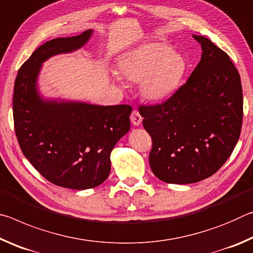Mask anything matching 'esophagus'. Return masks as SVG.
I'll list each match as a JSON object with an SVG mask.
<instances>
[{"label":"esophagus","instance_id":"34e87169","mask_svg":"<svg viewBox=\"0 0 253 253\" xmlns=\"http://www.w3.org/2000/svg\"><path fill=\"white\" fill-rule=\"evenodd\" d=\"M142 121H143V118H142V116H140V114L138 113V111H137V110L132 111L131 116H130V122H131L132 125L139 126L140 124H142Z\"/></svg>","mask_w":253,"mask_h":253}]
</instances>
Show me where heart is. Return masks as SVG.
<instances>
[{
	"mask_svg": "<svg viewBox=\"0 0 253 253\" xmlns=\"http://www.w3.org/2000/svg\"><path fill=\"white\" fill-rule=\"evenodd\" d=\"M119 75L139 81V92L145 99L158 102L178 90L187 70L182 53L163 42H144L123 52L117 58ZM119 81L117 76H113Z\"/></svg>",
	"mask_w": 253,
	"mask_h": 253,
	"instance_id": "obj_1",
	"label": "heart"
}]
</instances>
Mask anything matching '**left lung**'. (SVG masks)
<instances>
[{
    "label": "left lung",
    "mask_w": 253,
    "mask_h": 253,
    "mask_svg": "<svg viewBox=\"0 0 253 253\" xmlns=\"http://www.w3.org/2000/svg\"><path fill=\"white\" fill-rule=\"evenodd\" d=\"M201 61L174 95L139 108L152 137V172L169 184H192L216 172L241 131L243 97L237 68L224 51L202 36Z\"/></svg>",
    "instance_id": "left-lung-1"
}]
</instances>
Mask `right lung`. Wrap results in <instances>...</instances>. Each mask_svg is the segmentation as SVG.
I'll list each match as a JSON object with an SVG mask.
<instances>
[{"mask_svg":"<svg viewBox=\"0 0 253 253\" xmlns=\"http://www.w3.org/2000/svg\"><path fill=\"white\" fill-rule=\"evenodd\" d=\"M92 33L90 29L40 45L20 68L13 95L15 134L24 156L49 182L79 191L109 176L110 153L129 131L132 108L45 97L39 76L46 60L81 49Z\"/></svg>","mask_w":253,"mask_h":253,"instance_id":"add662e5","label":"right lung"}]
</instances>
